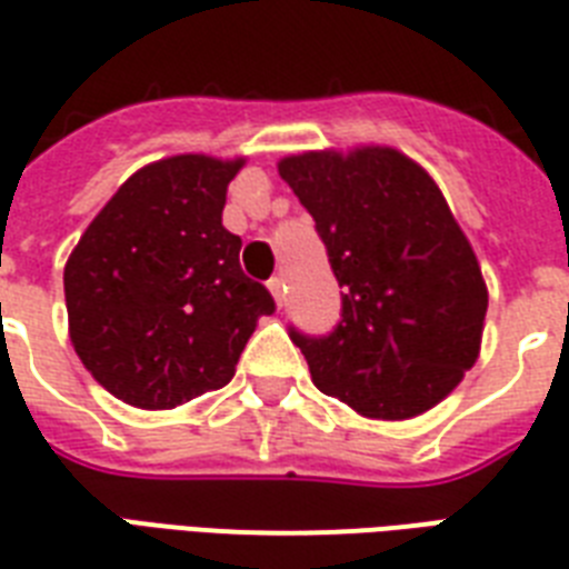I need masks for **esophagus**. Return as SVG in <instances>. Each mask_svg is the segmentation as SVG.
<instances>
[{"label":"esophagus","instance_id":"obj_1","mask_svg":"<svg viewBox=\"0 0 569 569\" xmlns=\"http://www.w3.org/2000/svg\"><path fill=\"white\" fill-rule=\"evenodd\" d=\"M268 289H271V295H274L277 307H283V303H286V286H283V277H271V280H268Z\"/></svg>","mask_w":569,"mask_h":569}]
</instances>
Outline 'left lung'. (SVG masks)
I'll use <instances>...</instances> for the list:
<instances>
[{"instance_id": "left-lung-1", "label": "left lung", "mask_w": 569, "mask_h": 569, "mask_svg": "<svg viewBox=\"0 0 569 569\" xmlns=\"http://www.w3.org/2000/svg\"><path fill=\"white\" fill-rule=\"evenodd\" d=\"M277 171L342 286L328 337L289 330L312 383L369 419L440 405L478 360L487 286L437 182L392 147L286 156Z\"/></svg>"}]
</instances>
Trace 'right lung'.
<instances>
[{
  "label": "right lung",
  "mask_w": 569,
  "mask_h": 569,
  "mask_svg": "<svg viewBox=\"0 0 569 569\" xmlns=\"http://www.w3.org/2000/svg\"><path fill=\"white\" fill-rule=\"evenodd\" d=\"M244 159L186 153L136 171L64 266L70 342L93 380L141 410H171L230 383L266 286L221 223Z\"/></svg>",
  "instance_id": "add662e5"
}]
</instances>
